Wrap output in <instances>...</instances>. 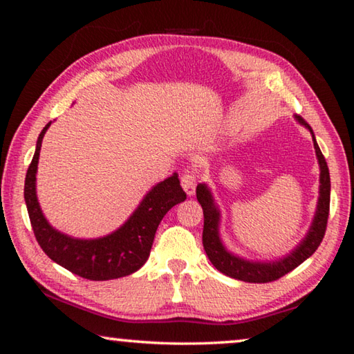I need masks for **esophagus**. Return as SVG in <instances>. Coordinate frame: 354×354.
<instances>
[{"mask_svg":"<svg viewBox=\"0 0 354 354\" xmlns=\"http://www.w3.org/2000/svg\"><path fill=\"white\" fill-rule=\"evenodd\" d=\"M181 185L187 196H192L195 194V187H196V176L192 171H185L183 178H181Z\"/></svg>","mask_w":354,"mask_h":354,"instance_id":"esophagus-1","label":"esophagus"}]
</instances>
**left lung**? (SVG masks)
<instances>
[{
  "label": "left lung",
  "mask_w": 354,
  "mask_h": 354,
  "mask_svg": "<svg viewBox=\"0 0 354 354\" xmlns=\"http://www.w3.org/2000/svg\"><path fill=\"white\" fill-rule=\"evenodd\" d=\"M297 122L301 127L306 128L313 136L314 149L317 160L320 167V185H319V200H317L315 214L310 223L309 230L299 243L293 248L290 253L283 257L270 261H253L232 253L226 248L220 237V221L221 212L217 203L214 200L211 189L203 183L196 185V200L203 207L205 215V227H203V247L212 266L226 277L234 278L245 283H270V281L284 277L293 268H297L299 263L304 262L314 254V251L319 248L326 231V221L329 214V195H331V181H329V170L326 160L319 148V143L315 140L314 131L304 120L295 115Z\"/></svg>",
  "instance_id": "left-lung-1"
}]
</instances>
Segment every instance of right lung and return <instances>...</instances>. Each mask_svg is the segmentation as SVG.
<instances>
[{
  "label": "right lung",
  "mask_w": 354,
  "mask_h": 354,
  "mask_svg": "<svg viewBox=\"0 0 354 354\" xmlns=\"http://www.w3.org/2000/svg\"><path fill=\"white\" fill-rule=\"evenodd\" d=\"M50 124L51 122L39 134L25 179V201L40 248L51 261L86 279H117L137 272L148 259L160 220L173 206L185 200L178 173L153 185L128 220L111 234L95 239L68 236L50 225L37 198L35 176L41 140Z\"/></svg>",
  "instance_id": "right-lung-1"
}]
</instances>
